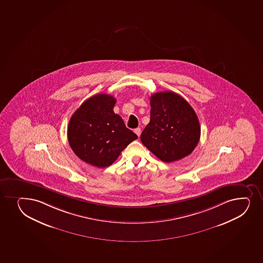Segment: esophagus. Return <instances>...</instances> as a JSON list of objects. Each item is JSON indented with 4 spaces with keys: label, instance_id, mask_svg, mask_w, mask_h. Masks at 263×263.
Here are the masks:
<instances>
[{
    "label": "esophagus",
    "instance_id": "1",
    "mask_svg": "<svg viewBox=\"0 0 263 263\" xmlns=\"http://www.w3.org/2000/svg\"><path fill=\"white\" fill-rule=\"evenodd\" d=\"M135 133L138 136V137H140V136H141V133H142V131H141V128L140 127H137V128H136L135 129Z\"/></svg>",
    "mask_w": 263,
    "mask_h": 263
}]
</instances>
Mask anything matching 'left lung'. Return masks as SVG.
<instances>
[{
    "instance_id": "obj_1",
    "label": "left lung",
    "mask_w": 263,
    "mask_h": 263,
    "mask_svg": "<svg viewBox=\"0 0 263 263\" xmlns=\"http://www.w3.org/2000/svg\"><path fill=\"white\" fill-rule=\"evenodd\" d=\"M151 121L141 141L161 161L172 162L189 156L200 138L198 116L187 101L173 91L151 96Z\"/></svg>"
}]
</instances>
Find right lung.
I'll return each instance as SVG.
<instances>
[{
	"mask_svg": "<svg viewBox=\"0 0 263 263\" xmlns=\"http://www.w3.org/2000/svg\"><path fill=\"white\" fill-rule=\"evenodd\" d=\"M115 97L100 93L74 112L67 128L69 144L80 159L98 168L110 166L130 142L138 138L114 112Z\"/></svg>",
	"mask_w": 263,
	"mask_h": 263,
	"instance_id": "add662e5",
	"label": "right lung"
}]
</instances>
